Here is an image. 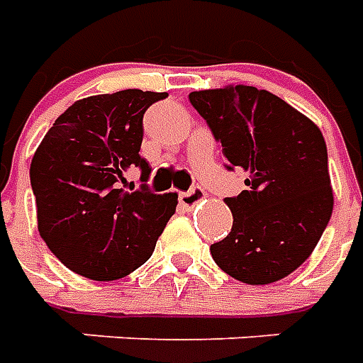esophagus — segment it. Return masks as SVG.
<instances>
[{
	"mask_svg": "<svg viewBox=\"0 0 363 363\" xmlns=\"http://www.w3.org/2000/svg\"><path fill=\"white\" fill-rule=\"evenodd\" d=\"M206 198V192L200 186H192L190 190H186V192H181L179 194V202H181L184 208H194V206L198 204V202H202Z\"/></svg>",
	"mask_w": 363,
	"mask_h": 363,
	"instance_id": "esophagus-1",
	"label": "esophagus"
}]
</instances>
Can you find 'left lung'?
Instances as JSON below:
<instances>
[{
	"instance_id": "1",
	"label": "left lung",
	"mask_w": 363,
	"mask_h": 363,
	"mask_svg": "<svg viewBox=\"0 0 363 363\" xmlns=\"http://www.w3.org/2000/svg\"><path fill=\"white\" fill-rule=\"evenodd\" d=\"M189 101L220 143L225 169L247 173V190L225 200L233 228L210 247L216 264L252 286L286 278L309 259L333 213L320 130L249 85L194 91Z\"/></svg>"
}]
</instances>
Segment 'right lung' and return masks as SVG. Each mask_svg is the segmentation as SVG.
<instances>
[{"label": "right lung", "mask_w": 363, "mask_h": 363, "mask_svg": "<svg viewBox=\"0 0 363 363\" xmlns=\"http://www.w3.org/2000/svg\"><path fill=\"white\" fill-rule=\"evenodd\" d=\"M167 93L126 89L74 103L46 132L30 163L38 231L56 259L91 280H116L153 255L177 194H153L140 155L143 114ZM143 171L140 189L125 171Z\"/></svg>", "instance_id": "add662e5"}]
</instances>
